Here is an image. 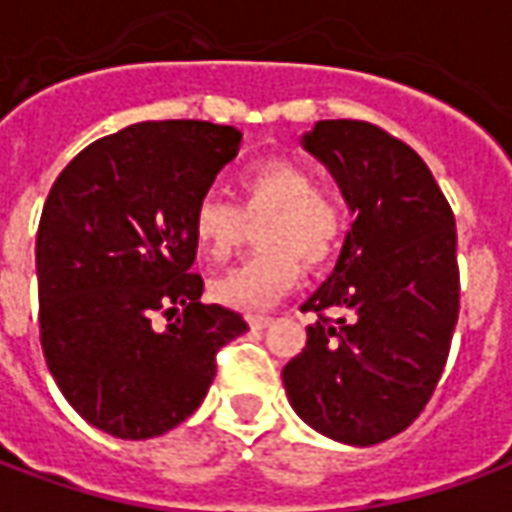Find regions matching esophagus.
Instances as JSON below:
<instances>
[{"label": "esophagus", "instance_id": "34e87169", "mask_svg": "<svg viewBox=\"0 0 512 512\" xmlns=\"http://www.w3.org/2000/svg\"><path fill=\"white\" fill-rule=\"evenodd\" d=\"M249 326L252 329H266V326H271V318L268 315H249Z\"/></svg>", "mask_w": 512, "mask_h": 512}]
</instances>
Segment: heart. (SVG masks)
Instances as JSON below:
<instances>
[{"label":"heart","instance_id":"b5f03b06","mask_svg":"<svg viewBox=\"0 0 512 512\" xmlns=\"http://www.w3.org/2000/svg\"><path fill=\"white\" fill-rule=\"evenodd\" d=\"M241 211L219 194H205L191 213V235L213 260H224L244 235L246 219H263L260 255L213 279L211 296L235 310H263L285 296L307 266H323L345 233L340 202L318 191L310 169L288 158H266L241 175Z\"/></svg>","mask_w":512,"mask_h":512}]
</instances>
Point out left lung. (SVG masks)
<instances>
[{"label": "left lung", "mask_w": 512, "mask_h": 512, "mask_svg": "<svg viewBox=\"0 0 512 512\" xmlns=\"http://www.w3.org/2000/svg\"><path fill=\"white\" fill-rule=\"evenodd\" d=\"M301 147L356 219L337 266L301 304L318 312L282 370L312 430L370 447L406 430L439 384L458 323L455 216L428 164L362 120H318Z\"/></svg>", "instance_id": "left-lung-1"}]
</instances>
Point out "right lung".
<instances>
[{"label": "right lung", "instance_id": "add662e5", "mask_svg": "<svg viewBox=\"0 0 512 512\" xmlns=\"http://www.w3.org/2000/svg\"><path fill=\"white\" fill-rule=\"evenodd\" d=\"M238 142L233 126L202 120L136 123L84 147L43 205V356L73 411L115 439L178 428L208 395L216 351L249 329L202 304L200 274H189L191 213Z\"/></svg>", "mask_w": 512, "mask_h": 512}]
</instances>
